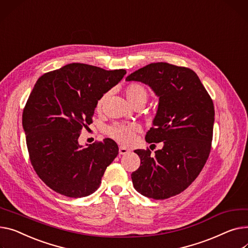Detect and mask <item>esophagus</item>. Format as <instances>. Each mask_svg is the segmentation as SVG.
<instances>
[{
	"instance_id": "34e87169",
	"label": "esophagus",
	"mask_w": 248,
	"mask_h": 248,
	"mask_svg": "<svg viewBox=\"0 0 248 248\" xmlns=\"http://www.w3.org/2000/svg\"><path fill=\"white\" fill-rule=\"evenodd\" d=\"M128 152H129V151L127 150V148H125V147H124V146H120V150H119L120 155H126Z\"/></svg>"
}]
</instances>
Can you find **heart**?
<instances>
[{"instance_id":"heart-1","label":"heart","mask_w":248,"mask_h":248,"mask_svg":"<svg viewBox=\"0 0 248 248\" xmlns=\"http://www.w3.org/2000/svg\"><path fill=\"white\" fill-rule=\"evenodd\" d=\"M124 94L127 101L131 105H136L139 103H145L147 98V91L146 89L140 84H129L124 89ZM107 94L103 95L96 103V110H100L103 107V104L106 100ZM140 130V126L136 124H115L110 125L108 129V135L117 140L118 142L127 145L135 140L136 134Z\"/></svg>"}]
</instances>
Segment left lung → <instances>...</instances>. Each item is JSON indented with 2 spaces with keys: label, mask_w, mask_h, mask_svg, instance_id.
<instances>
[{
  "label": "left lung",
  "mask_w": 248,
  "mask_h": 248,
  "mask_svg": "<svg viewBox=\"0 0 248 248\" xmlns=\"http://www.w3.org/2000/svg\"><path fill=\"white\" fill-rule=\"evenodd\" d=\"M141 81L159 97L147 131L148 143L161 142L155 155L136 150L140 168L131 173L137 191L154 200H167L186 189L208 158L214 107L200 78L190 69L168 62H153L126 77Z\"/></svg>",
  "instance_id": "left-lung-1"
}]
</instances>
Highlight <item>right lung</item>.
Instances as JSON below:
<instances>
[{
  "mask_svg": "<svg viewBox=\"0 0 248 248\" xmlns=\"http://www.w3.org/2000/svg\"><path fill=\"white\" fill-rule=\"evenodd\" d=\"M125 74L73 62L37 80L23 111V127L31 166L49 188L78 199L100 186L119 146L110 139L82 146L78 138L93 123L97 101Z\"/></svg>",
  "mask_w": 248,
  "mask_h": 248,
  "instance_id": "right-lung-1",
  "label": "right lung"
}]
</instances>
